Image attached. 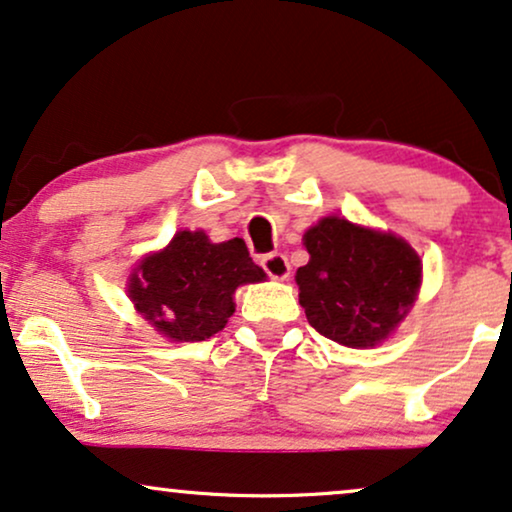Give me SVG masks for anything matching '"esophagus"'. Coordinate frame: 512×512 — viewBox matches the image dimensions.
Returning a JSON list of instances; mask_svg holds the SVG:
<instances>
[{"label": "esophagus", "mask_w": 512, "mask_h": 512, "mask_svg": "<svg viewBox=\"0 0 512 512\" xmlns=\"http://www.w3.org/2000/svg\"><path fill=\"white\" fill-rule=\"evenodd\" d=\"M262 269L274 278V281H285L290 276V262L283 252H269L262 257Z\"/></svg>", "instance_id": "obj_1"}]
</instances>
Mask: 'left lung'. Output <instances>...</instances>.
I'll list each match as a JSON object with an SVG mask.
<instances>
[{"instance_id":"obj_1","label":"left lung","mask_w":512,"mask_h":512,"mask_svg":"<svg viewBox=\"0 0 512 512\" xmlns=\"http://www.w3.org/2000/svg\"><path fill=\"white\" fill-rule=\"evenodd\" d=\"M304 245L311 257L295 281L311 327L351 349L384 342L417 299L421 260L412 245L335 215L313 224Z\"/></svg>"}]
</instances>
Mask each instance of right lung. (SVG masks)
<instances>
[{
    "mask_svg": "<svg viewBox=\"0 0 512 512\" xmlns=\"http://www.w3.org/2000/svg\"><path fill=\"white\" fill-rule=\"evenodd\" d=\"M267 278L243 238L210 243L203 231H177L166 248L142 257L128 297L170 342H206L234 313V292Z\"/></svg>",
    "mask_w": 512,
    "mask_h": 512,
    "instance_id": "right-lung-1",
    "label": "right lung"
}]
</instances>
